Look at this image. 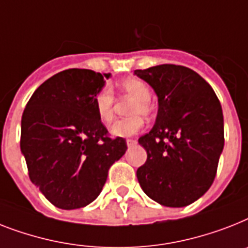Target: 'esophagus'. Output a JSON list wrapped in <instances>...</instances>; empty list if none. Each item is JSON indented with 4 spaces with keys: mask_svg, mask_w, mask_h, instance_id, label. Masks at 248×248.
I'll list each match as a JSON object with an SVG mask.
<instances>
[{
    "mask_svg": "<svg viewBox=\"0 0 248 248\" xmlns=\"http://www.w3.org/2000/svg\"><path fill=\"white\" fill-rule=\"evenodd\" d=\"M126 144H127L128 148H132L134 145H136V140H134V139H127V140H126Z\"/></svg>",
    "mask_w": 248,
    "mask_h": 248,
    "instance_id": "obj_1",
    "label": "esophagus"
}]
</instances>
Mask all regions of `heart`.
<instances>
[{
  "label": "heart",
  "mask_w": 248,
  "mask_h": 248,
  "mask_svg": "<svg viewBox=\"0 0 248 248\" xmlns=\"http://www.w3.org/2000/svg\"><path fill=\"white\" fill-rule=\"evenodd\" d=\"M121 88L126 95L135 100L130 112L131 116H134V117L116 121L110 126L109 131L113 136L127 138V136L139 132L144 126V122H142L141 118L139 117V114L149 116L152 112V106L149 103L152 99V90L146 82L136 78L124 80L121 82ZM113 103L114 96L110 88L106 86L96 93L95 96H94V108H95V112L100 121L108 124L113 120Z\"/></svg>",
  "instance_id": "1"
}]
</instances>
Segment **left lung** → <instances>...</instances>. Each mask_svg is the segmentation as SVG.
Wrapping results in <instances>:
<instances>
[{"label":"left lung","mask_w":248,"mask_h":248,"mask_svg":"<svg viewBox=\"0 0 248 248\" xmlns=\"http://www.w3.org/2000/svg\"><path fill=\"white\" fill-rule=\"evenodd\" d=\"M158 96L155 124L139 139L148 153L136 172L142 191L158 204L182 208L210 188L224 148L222 106L191 68L159 65L135 70Z\"/></svg>","instance_id":"8db88e82"}]
</instances>
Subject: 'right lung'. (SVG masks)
<instances>
[{
    "label": "right lung",
    "instance_id": "1",
    "mask_svg": "<svg viewBox=\"0 0 248 248\" xmlns=\"http://www.w3.org/2000/svg\"><path fill=\"white\" fill-rule=\"evenodd\" d=\"M110 74L70 68L42 84L21 117L20 149L30 181L63 210L84 208L99 196L108 170L127 144L110 139L94 96Z\"/></svg>",
    "mask_w": 248,
    "mask_h": 248
}]
</instances>
